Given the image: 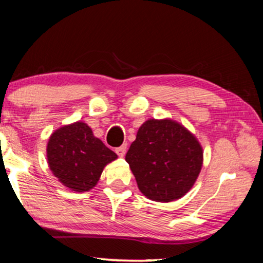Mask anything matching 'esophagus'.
I'll return each instance as SVG.
<instances>
[{
    "instance_id": "obj_1",
    "label": "esophagus",
    "mask_w": 263,
    "mask_h": 263,
    "mask_svg": "<svg viewBox=\"0 0 263 263\" xmlns=\"http://www.w3.org/2000/svg\"><path fill=\"white\" fill-rule=\"evenodd\" d=\"M125 152H126V145H122L120 147L116 148V153L118 154L120 158H123L125 156Z\"/></svg>"
}]
</instances>
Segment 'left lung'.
<instances>
[{
  "mask_svg": "<svg viewBox=\"0 0 263 263\" xmlns=\"http://www.w3.org/2000/svg\"><path fill=\"white\" fill-rule=\"evenodd\" d=\"M198 139L172 119H148L139 127L125 160L145 197L158 202L180 199L201 171Z\"/></svg>",
  "mask_w": 263,
  "mask_h": 263,
  "instance_id": "1",
  "label": "left lung"
}]
</instances>
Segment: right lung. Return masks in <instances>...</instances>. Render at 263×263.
Here are the masks:
<instances>
[{
    "label": "right lung",
    "mask_w": 263,
    "mask_h": 263,
    "mask_svg": "<svg viewBox=\"0 0 263 263\" xmlns=\"http://www.w3.org/2000/svg\"><path fill=\"white\" fill-rule=\"evenodd\" d=\"M47 158L53 176L74 192L93 189L109 162L117 154L96 138L85 123L60 127L48 141Z\"/></svg>",
    "instance_id": "1"
}]
</instances>
